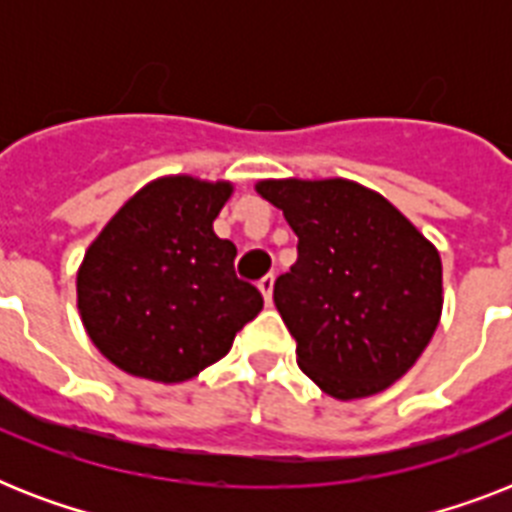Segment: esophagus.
<instances>
[{"label":"esophagus","mask_w":512,"mask_h":512,"mask_svg":"<svg viewBox=\"0 0 512 512\" xmlns=\"http://www.w3.org/2000/svg\"><path fill=\"white\" fill-rule=\"evenodd\" d=\"M273 276H263V279L257 281V289H260V292H263V297H265V305H271L273 303Z\"/></svg>","instance_id":"obj_1"}]
</instances>
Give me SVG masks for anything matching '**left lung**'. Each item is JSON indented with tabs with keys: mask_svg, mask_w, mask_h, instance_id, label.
<instances>
[{
	"mask_svg": "<svg viewBox=\"0 0 512 512\" xmlns=\"http://www.w3.org/2000/svg\"><path fill=\"white\" fill-rule=\"evenodd\" d=\"M297 233L273 303L324 393L364 398L412 369L441 319V257L380 193L350 180H263Z\"/></svg>",
	"mask_w": 512,
	"mask_h": 512,
	"instance_id": "obj_1",
	"label": "left lung"
}]
</instances>
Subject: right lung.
<instances>
[{
    "mask_svg": "<svg viewBox=\"0 0 512 512\" xmlns=\"http://www.w3.org/2000/svg\"><path fill=\"white\" fill-rule=\"evenodd\" d=\"M228 196V183L162 177L92 241L76 295L87 335L111 364L148 380H191L263 311L257 287L236 276L233 241L212 231Z\"/></svg>",
    "mask_w": 512,
    "mask_h": 512,
    "instance_id": "right-lung-1",
    "label": "right lung"
}]
</instances>
